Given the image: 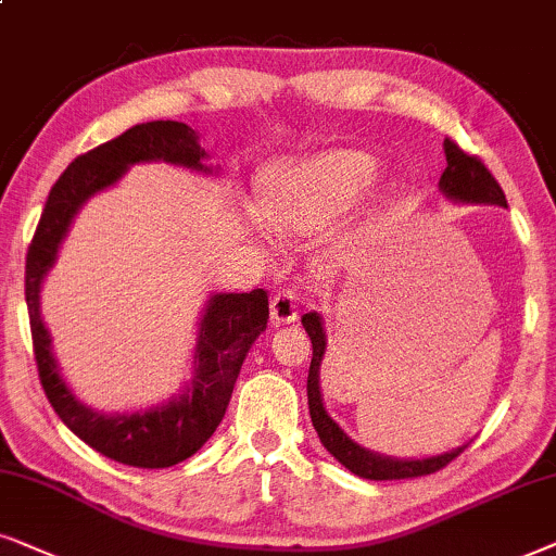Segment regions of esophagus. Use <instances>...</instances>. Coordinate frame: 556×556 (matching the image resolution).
<instances>
[{
  "label": "esophagus",
  "instance_id": "obj_1",
  "mask_svg": "<svg viewBox=\"0 0 556 556\" xmlns=\"http://www.w3.org/2000/svg\"><path fill=\"white\" fill-rule=\"evenodd\" d=\"M271 320L277 325L298 320V298L290 290H279L271 298Z\"/></svg>",
  "mask_w": 556,
  "mask_h": 556
}]
</instances>
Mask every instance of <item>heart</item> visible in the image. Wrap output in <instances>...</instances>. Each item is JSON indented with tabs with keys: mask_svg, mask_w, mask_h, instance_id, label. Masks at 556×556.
<instances>
[{
	"mask_svg": "<svg viewBox=\"0 0 556 556\" xmlns=\"http://www.w3.org/2000/svg\"><path fill=\"white\" fill-rule=\"evenodd\" d=\"M379 167L364 150H330L271 169L262 185L266 216L290 231H317L371 188Z\"/></svg>",
	"mask_w": 556,
	"mask_h": 556,
	"instance_id": "1",
	"label": "heart"
}]
</instances>
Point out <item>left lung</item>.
<instances>
[{
  "mask_svg": "<svg viewBox=\"0 0 556 556\" xmlns=\"http://www.w3.org/2000/svg\"><path fill=\"white\" fill-rule=\"evenodd\" d=\"M445 157L447 167L440 177V190L453 201L463 203H495L506 205V195H503L498 180H495L491 169L485 167V162L478 154L465 152L460 144L445 137ZM302 325H305L309 340H313V361H309V374H307V404H309V417H313V427L317 438L328 453L336 457L340 465H345L348 470L355 476L368 478V480H402V478H419L429 476V472H438L455 460L465 447H457L447 455L427 457V460H391V457H381L368 453V450L358 447L348 434L340 429L336 421L325 412L323 399H320V364L325 353V332L320 325V315L307 313L302 315Z\"/></svg>",
  "mask_w": 556,
  "mask_h": 556,
  "instance_id": "1",
  "label": "left lung"
}]
</instances>
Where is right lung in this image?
Here are the masks:
<instances>
[{"label": "right lung", "mask_w": 556, "mask_h": 556, "mask_svg": "<svg viewBox=\"0 0 556 556\" xmlns=\"http://www.w3.org/2000/svg\"><path fill=\"white\" fill-rule=\"evenodd\" d=\"M205 150L195 131L182 122L137 124L111 142L78 154L50 190L40 224L35 228L25 262V300L33 330L37 374L48 402L73 434L96 453L131 468H169L198 453L224 419L241 364L258 332L269 323V298L264 290L216 294L201 320L198 368L188 394L150 412L109 417L86 409L58 374L50 336L40 317V282L55 262L65 231L86 198L109 188L135 162L165 160L203 169Z\"/></svg>", "instance_id": "right-lung-1"}]
</instances>
